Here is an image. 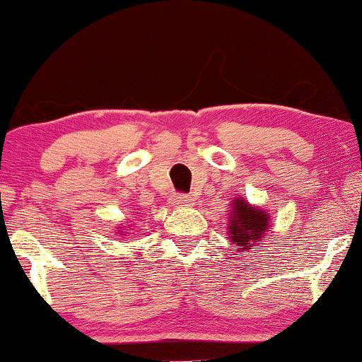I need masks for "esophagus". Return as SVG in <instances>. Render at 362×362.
<instances>
[{
  "mask_svg": "<svg viewBox=\"0 0 362 362\" xmlns=\"http://www.w3.org/2000/svg\"><path fill=\"white\" fill-rule=\"evenodd\" d=\"M173 202L178 206H187L192 202V199H190V195H187V194H177L175 199H173Z\"/></svg>",
  "mask_w": 362,
  "mask_h": 362,
  "instance_id": "1",
  "label": "esophagus"
}]
</instances>
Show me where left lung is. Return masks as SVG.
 Masks as SVG:
<instances>
[{"mask_svg":"<svg viewBox=\"0 0 362 362\" xmlns=\"http://www.w3.org/2000/svg\"><path fill=\"white\" fill-rule=\"evenodd\" d=\"M230 218L228 231L236 247L235 250L238 252H245L252 247V243L265 236V231L269 230L267 214L259 207L248 206L242 199H236L233 202V213Z\"/></svg>","mask_w":362,"mask_h":362,"instance_id":"left-lung-1","label":"left lung"}]
</instances>
